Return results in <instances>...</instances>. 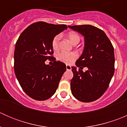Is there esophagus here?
<instances>
[{
	"label": "esophagus",
	"instance_id": "34e87169",
	"mask_svg": "<svg viewBox=\"0 0 127 127\" xmlns=\"http://www.w3.org/2000/svg\"><path fill=\"white\" fill-rule=\"evenodd\" d=\"M66 69L68 70V71H71L72 69L71 66H69V65H66Z\"/></svg>",
	"mask_w": 127,
	"mask_h": 127
}]
</instances>
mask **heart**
<instances>
[{"instance_id": "1", "label": "heart", "mask_w": 127, "mask_h": 127, "mask_svg": "<svg viewBox=\"0 0 127 127\" xmlns=\"http://www.w3.org/2000/svg\"><path fill=\"white\" fill-rule=\"evenodd\" d=\"M67 37L72 43L74 45L79 42L80 37L77 33L75 32H70L67 34ZM60 40V35H57L53 38L52 41V47L53 50H58L59 48V43ZM77 58V54L75 52H62L59 53L57 56L58 60L66 64H71Z\"/></svg>"}]
</instances>
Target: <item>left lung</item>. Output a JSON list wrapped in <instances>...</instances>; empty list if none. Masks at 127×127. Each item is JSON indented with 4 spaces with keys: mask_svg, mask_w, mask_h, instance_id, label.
<instances>
[{
    "mask_svg": "<svg viewBox=\"0 0 127 127\" xmlns=\"http://www.w3.org/2000/svg\"><path fill=\"white\" fill-rule=\"evenodd\" d=\"M84 36L83 53L72 67L74 76L71 82L73 96L82 102L94 101L108 88L114 73V47L103 31L92 25L69 26ZM88 68L85 72L82 69Z\"/></svg>",
    "mask_w": 127,
    "mask_h": 127,
    "instance_id": "1",
    "label": "left lung"
}]
</instances>
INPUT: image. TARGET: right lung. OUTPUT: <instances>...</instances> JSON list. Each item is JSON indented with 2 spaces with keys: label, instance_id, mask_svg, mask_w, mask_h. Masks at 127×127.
Returning a JSON list of instances; mask_svg holds the SVG:
<instances>
[{
  "label": "right lung",
  "instance_id": "1",
  "mask_svg": "<svg viewBox=\"0 0 127 127\" xmlns=\"http://www.w3.org/2000/svg\"><path fill=\"white\" fill-rule=\"evenodd\" d=\"M67 28L65 24L34 23L24 29L16 41L14 71L22 89L32 99L46 100L53 95L66 71L63 63L55 61L50 66L45 61L54 58L52 40Z\"/></svg>",
  "mask_w": 127,
  "mask_h": 127
}]
</instances>
